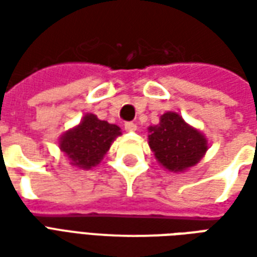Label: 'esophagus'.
Wrapping results in <instances>:
<instances>
[{"instance_id":"1","label":"esophagus","mask_w":257,"mask_h":257,"mask_svg":"<svg viewBox=\"0 0 257 257\" xmlns=\"http://www.w3.org/2000/svg\"><path fill=\"white\" fill-rule=\"evenodd\" d=\"M136 129H138V126H136L135 122H125V131L126 132H135Z\"/></svg>"}]
</instances>
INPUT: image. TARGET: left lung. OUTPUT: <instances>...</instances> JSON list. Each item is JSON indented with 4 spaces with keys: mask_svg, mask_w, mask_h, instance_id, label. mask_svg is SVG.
<instances>
[{
    "mask_svg": "<svg viewBox=\"0 0 257 257\" xmlns=\"http://www.w3.org/2000/svg\"><path fill=\"white\" fill-rule=\"evenodd\" d=\"M149 146L157 161L171 172L197 165L208 150V140L178 112L162 114L158 125L149 128Z\"/></svg>",
    "mask_w": 257,
    "mask_h": 257,
    "instance_id": "left-lung-1",
    "label": "left lung"
}]
</instances>
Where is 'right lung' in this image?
<instances>
[{
  "label": "right lung",
  "mask_w": 257,
  "mask_h": 257,
  "mask_svg": "<svg viewBox=\"0 0 257 257\" xmlns=\"http://www.w3.org/2000/svg\"><path fill=\"white\" fill-rule=\"evenodd\" d=\"M121 135V129L114 123L101 121L95 114H85L75 128L62 135L59 147L81 169H90L103 160L111 143Z\"/></svg>",
  "instance_id": "add662e5"
}]
</instances>
